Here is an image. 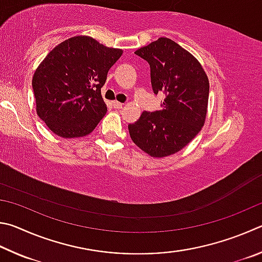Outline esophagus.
<instances>
[{
  "label": "esophagus",
  "mask_w": 262,
  "mask_h": 262,
  "mask_svg": "<svg viewBox=\"0 0 262 262\" xmlns=\"http://www.w3.org/2000/svg\"><path fill=\"white\" fill-rule=\"evenodd\" d=\"M113 105H114V108H116V109H121V108H123V103H121V102H118V101H113Z\"/></svg>",
  "instance_id": "obj_1"
}]
</instances>
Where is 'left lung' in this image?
Instances as JSON below:
<instances>
[{
    "label": "left lung",
    "instance_id": "obj_1",
    "mask_svg": "<svg viewBox=\"0 0 262 262\" xmlns=\"http://www.w3.org/2000/svg\"><path fill=\"white\" fill-rule=\"evenodd\" d=\"M150 67L155 94H166L162 109L144 112L128 132L134 143L153 158L180 152L199 134L207 115L209 81L193 55L175 41L159 38L135 52Z\"/></svg>",
    "mask_w": 262,
    "mask_h": 262
}]
</instances>
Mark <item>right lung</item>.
Here are the masks:
<instances>
[{"instance_id":"add662e5","label":"right lung","mask_w":262,"mask_h":262,"mask_svg":"<svg viewBox=\"0 0 262 262\" xmlns=\"http://www.w3.org/2000/svg\"><path fill=\"white\" fill-rule=\"evenodd\" d=\"M123 50L109 48L87 35L56 46L36 69L32 86L36 114L55 135H90L107 113L101 87Z\"/></svg>"}]
</instances>
